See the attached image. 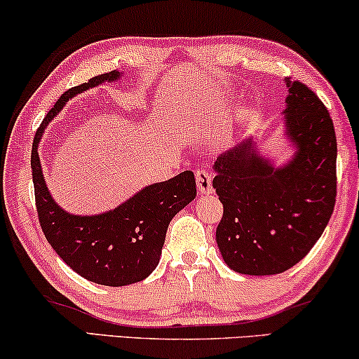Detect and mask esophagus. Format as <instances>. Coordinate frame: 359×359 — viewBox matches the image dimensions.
I'll return each mask as SVG.
<instances>
[{
    "label": "esophagus",
    "instance_id": "obj_1",
    "mask_svg": "<svg viewBox=\"0 0 359 359\" xmlns=\"http://www.w3.org/2000/svg\"><path fill=\"white\" fill-rule=\"evenodd\" d=\"M196 184H198L199 193H212V175L208 170H196Z\"/></svg>",
    "mask_w": 359,
    "mask_h": 359
}]
</instances>
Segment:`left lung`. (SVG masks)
Returning a JSON list of instances; mask_svg holds the SVG:
<instances>
[{
  "label": "left lung",
  "instance_id": "1",
  "mask_svg": "<svg viewBox=\"0 0 359 359\" xmlns=\"http://www.w3.org/2000/svg\"><path fill=\"white\" fill-rule=\"evenodd\" d=\"M283 111L296 151L283 166L258 154L247 137L215 161L212 186L224 205L215 240L240 274H279L320 238L337 198V137L327 107L311 88L286 78Z\"/></svg>",
  "mask_w": 359,
  "mask_h": 359
}]
</instances>
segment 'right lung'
I'll return each mask as SVG.
<instances>
[{
    "mask_svg": "<svg viewBox=\"0 0 359 359\" xmlns=\"http://www.w3.org/2000/svg\"><path fill=\"white\" fill-rule=\"evenodd\" d=\"M119 78L121 72L114 70L63 93L37 129L31 155L37 215L47 242L80 276L114 287L139 283L156 268L171 219L196 198L193 171H183L163 183L145 186L107 212L75 215L53 201L43 180L37 149L48 122L70 97Z\"/></svg>",
    "mask_w": 359,
    "mask_h": 359,
    "instance_id": "add662e5",
    "label": "right lung"
}]
</instances>
